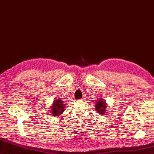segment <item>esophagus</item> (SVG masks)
Listing matches in <instances>:
<instances>
[{"mask_svg":"<svg viewBox=\"0 0 154 154\" xmlns=\"http://www.w3.org/2000/svg\"><path fill=\"white\" fill-rule=\"evenodd\" d=\"M85 99H86V97H83L81 100H85Z\"/></svg>","mask_w":154,"mask_h":154,"instance_id":"obj_1","label":"esophagus"}]
</instances>
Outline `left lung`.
<instances>
[{
  "label": "left lung",
  "mask_w": 154,
  "mask_h": 154,
  "mask_svg": "<svg viewBox=\"0 0 154 154\" xmlns=\"http://www.w3.org/2000/svg\"><path fill=\"white\" fill-rule=\"evenodd\" d=\"M106 103L103 100V99L100 98L97 100L96 105H95V109L98 113L101 115H104L106 110Z\"/></svg>",
  "instance_id": "obj_1"
}]
</instances>
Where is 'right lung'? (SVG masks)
I'll return each mask as SVG.
<instances>
[{"label":"right lung","mask_w":154,"mask_h":154,"mask_svg":"<svg viewBox=\"0 0 154 154\" xmlns=\"http://www.w3.org/2000/svg\"><path fill=\"white\" fill-rule=\"evenodd\" d=\"M56 99L57 100H55L54 102L53 105L51 109L52 110V114L54 117H58V116L63 113V112L64 111L63 103L60 100V99Z\"/></svg>","instance_id":"right-lung-1"}]
</instances>
